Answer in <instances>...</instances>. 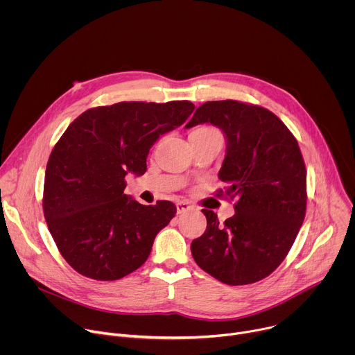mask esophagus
<instances>
[{
  "mask_svg": "<svg viewBox=\"0 0 355 355\" xmlns=\"http://www.w3.org/2000/svg\"><path fill=\"white\" fill-rule=\"evenodd\" d=\"M175 207H177V214H184V212L191 209L189 202H187V200H178L177 204H175Z\"/></svg>",
  "mask_w": 355,
  "mask_h": 355,
  "instance_id": "34e87169",
  "label": "esophagus"
}]
</instances>
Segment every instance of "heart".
<instances>
[{
    "label": "heart",
    "instance_id": "1",
    "mask_svg": "<svg viewBox=\"0 0 355 355\" xmlns=\"http://www.w3.org/2000/svg\"><path fill=\"white\" fill-rule=\"evenodd\" d=\"M192 133H198V135H214V133H219L216 129L214 128H208V126H202L195 129Z\"/></svg>",
    "mask_w": 355,
    "mask_h": 355
}]
</instances>
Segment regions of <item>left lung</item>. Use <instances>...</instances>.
I'll list each match as a JSON object with an SVG mask.
<instances>
[{"instance_id": "obj_1", "label": "left lung", "mask_w": 355, "mask_h": 355, "mask_svg": "<svg viewBox=\"0 0 355 355\" xmlns=\"http://www.w3.org/2000/svg\"><path fill=\"white\" fill-rule=\"evenodd\" d=\"M212 123L227 139L219 178L236 214L191 243L195 263L227 285L268 277L286 257L306 214V168L295 136L271 111L239 101H208L185 128Z\"/></svg>"}]
</instances>
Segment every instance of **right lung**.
<instances>
[{
	"label": "right lung",
	"instance_id": "right-lung-1",
	"mask_svg": "<svg viewBox=\"0 0 355 355\" xmlns=\"http://www.w3.org/2000/svg\"><path fill=\"white\" fill-rule=\"evenodd\" d=\"M193 110L189 101L96 107L59 139L46 166L43 214L60 254L78 274L115 281L144 264L177 208L170 200L139 204L123 193L125 177L144 174L150 147Z\"/></svg>",
	"mask_w": 355,
	"mask_h": 355
}]
</instances>
